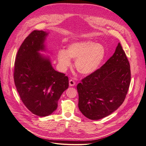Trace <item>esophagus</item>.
Returning <instances> with one entry per match:
<instances>
[{"label": "esophagus", "instance_id": "esophagus-1", "mask_svg": "<svg viewBox=\"0 0 146 146\" xmlns=\"http://www.w3.org/2000/svg\"><path fill=\"white\" fill-rule=\"evenodd\" d=\"M75 84H76V83H75L74 80L73 79H70L69 80V85L70 86V87H73V86H74Z\"/></svg>", "mask_w": 146, "mask_h": 146}]
</instances>
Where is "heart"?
<instances>
[{
  "label": "heart",
  "instance_id": "1",
  "mask_svg": "<svg viewBox=\"0 0 146 146\" xmlns=\"http://www.w3.org/2000/svg\"><path fill=\"white\" fill-rule=\"evenodd\" d=\"M105 55V48L102 44L91 41H82L70 44L67 50L59 49L57 52V59L59 67L64 70L71 65V58L76 59L75 67L78 71L80 74L89 75L100 68Z\"/></svg>",
  "mask_w": 146,
  "mask_h": 146
}]
</instances>
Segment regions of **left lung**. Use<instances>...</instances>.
Returning <instances> with one entry per match:
<instances>
[{
    "label": "left lung",
    "mask_w": 146,
    "mask_h": 146,
    "mask_svg": "<svg viewBox=\"0 0 146 146\" xmlns=\"http://www.w3.org/2000/svg\"><path fill=\"white\" fill-rule=\"evenodd\" d=\"M130 82V65L119 42L104 66L78 84L80 111L92 120L110 115L125 100Z\"/></svg>",
    "instance_id": "1"
}]
</instances>
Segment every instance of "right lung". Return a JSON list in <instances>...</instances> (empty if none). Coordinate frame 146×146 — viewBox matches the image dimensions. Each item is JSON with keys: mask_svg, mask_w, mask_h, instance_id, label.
<instances>
[{"mask_svg": "<svg viewBox=\"0 0 146 146\" xmlns=\"http://www.w3.org/2000/svg\"><path fill=\"white\" fill-rule=\"evenodd\" d=\"M48 32L34 31L18 50L14 79L23 103L32 113L48 116L58 107V101L68 87V78L53 68L50 58L40 52H48L45 41Z\"/></svg>", "mask_w": 146, "mask_h": 146, "instance_id": "right-lung-1", "label": "right lung"}]
</instances>
